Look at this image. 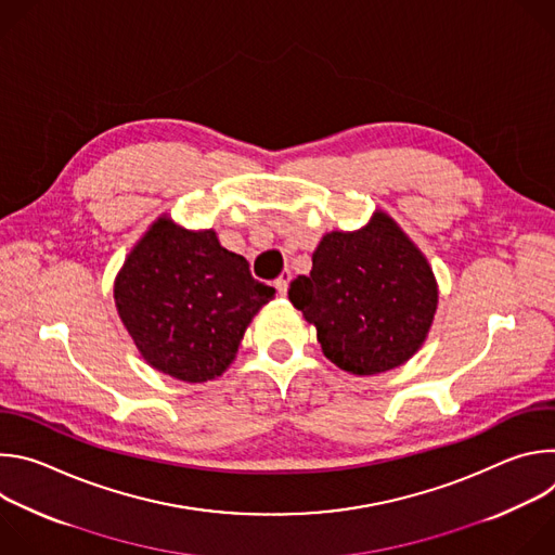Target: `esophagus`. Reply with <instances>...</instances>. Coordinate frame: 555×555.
<instances>
[{
    "mask_svg": "<svg viewBox=\"0 0 555 555\" xmlns=\"http://www.w3.org/2000/svg\"><path fill=\"white\" fill-rule=\"evenodd\" d=\"M287 283H289V272L285 270V272H281V276L274 281V287H276V292H279L281 296L287 294Z\"/></svg>",
    "mask_w": 555,
    "mask_h": 555,
    "instance_id": "esophagus-1",
    "label": "esophagus"
}]
</instances>
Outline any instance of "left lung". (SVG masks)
<instances>
[{
    "mask_svg": "<svg viewBox=\"0 0 555 555\" xmlns=\"http://www.w3.org/2000/svg\"><path fill=\"white\" fill-rule=\"evenodd\" d=\"M287 296L315 325L323 353L356 375L406 362L437 309L428 261L384 212L358 232L323 236L311 272L296 276Z\"/></svg>",
    "mask_w": 555,
    "mask_h": 555,
    "instance_id": "1",
    "label": "left lung"
}]
</instances>
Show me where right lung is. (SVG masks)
Returning a JSON list of instances; mask_svg holds the SVG:
<instances>
[{
  "label": "right lung",
  "mask_w": 555,
  "mask_h": 555,
  "mask_svg": "<svg viewBox=\"0 0 555 555\" xmlns=\"http://www.w3.org/2000/svg\"><path fill=\"white\" fill-rule=\"evenodd\" d=\"M272 296L212 230L189 232L169 219L153 223L114 285L120 321L144 360L184 382L221 375Z\"/></svg>",
  "instance_id": "add662e5"
}]
</instances>
